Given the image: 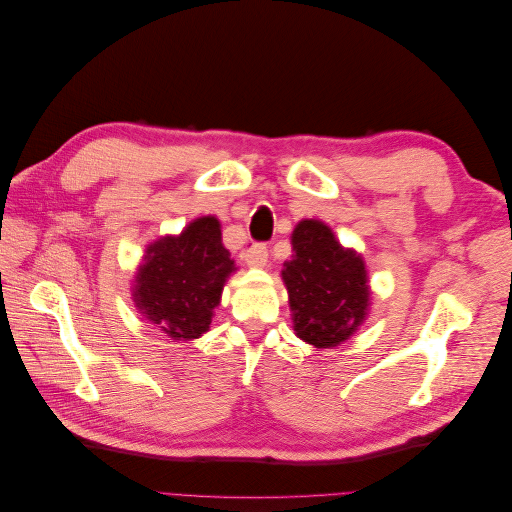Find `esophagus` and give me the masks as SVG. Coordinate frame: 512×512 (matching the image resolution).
<instances>
[{
	"instance_id": "esophagus-1",
	"label": "esophagus",
	"mask_w": 512,
	"mask_h": 512,
	"mask_svg": "<svg viewBox=\"0 0 512 512\" xmlns=\"http://www.w3.org/2000/svg\"><path fill=\"white\" fill-rule=\"evenodd\" d=\"M243 258H245V262H247V267H256V269L265 267V265H267V258H269L267 245H265V243H254V245H250V247H247V250H245Z\"/></svg>"
}]
</instances>
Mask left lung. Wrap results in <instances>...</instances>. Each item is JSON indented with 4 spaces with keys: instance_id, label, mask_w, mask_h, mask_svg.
<instances>
[{
    "instance_id": "1",
    "label": "left lung",
    "mask_w": 512,
    "mask_h": 512,
    "mask_svg": "<svg viewBox=\"0 0 512 512\" xmlns=\"http://www.w3.org/2000/svg\"><path fill=\"white\" fill-rule=\"evenodd\" d=\"M292 258L282 280L294 333L316 348H333L361 327L369 307L363 258L346 250L320 220H303L292 230Z\"/></svg>"
}]
</instances>
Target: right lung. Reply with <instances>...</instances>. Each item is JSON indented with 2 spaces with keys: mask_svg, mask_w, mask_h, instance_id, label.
<instances>
[{
  "mask_svg": "<svg viewBox=\"0 0 512 512\" xmlns=\"http://www.w3.org/2000/svg\"><path fill=\"white\" fill-rule=\"evenodd\" d=\"M235 260L222 245L220 222L205 215L177 237L153 241L138 267L132 299L153 327L173 339H196L209 331Z\"/></svg>",
  "mask_w": 512,
  "mask_h": 512,
  "instance_id": "obj_1",
  "label": "right lung"
}]
</instances>
